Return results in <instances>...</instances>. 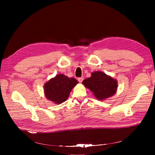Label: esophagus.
<instances>
[{
	"instance_id": "obj_1",
	"label": "esophagus",
	"mask_w": 155,
	"mask_h": 155,
	"mask_svg": "<svg viewBox=\"0 0 155 155\" xmlns=\"http://www.w3.org/2000/svg\"><path fill=\"white\" fill-rule=\"evenodd\" d=\"M78 82H79L80 83H82V81L84 80V77H80V78H78Z\"/></svg>"
}]
</instances>
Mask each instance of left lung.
Instances as JSON below:
<instances>
[{"instance_id":"left-lung-1","label":"left lung","mask_w":155,"mask_h":155,"mask_svg":"<svg viewBox=\"0 0 155 155\" xmlns=\"http://www.w3.org/2000/svg\"><path fill=\"white\" fill-rule=\"evenodd\" d=\"M82 84L100 101L114 95L117 88V81L102 71L92 73L91 77L85 79Z\"/></svg>"}]
</instances>
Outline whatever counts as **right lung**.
<instances>
[{
  "label": "right lung",
  "mask_w": 155,
  "mask_h": 155,
  "mask_svg": "<svg viewBox=\"0 0 155 155\" xmlns=\"http://www.w3.org/2000/svg\"><path fill=\"white\" fill-rule=\"evenodd\" d=\"M78 83V81L74 78L58 74L45 84V96L50 101L60 104L68 99L72 88Z\"/></svg>",
  "instance_id": "add662e5"
}]
</instances>
